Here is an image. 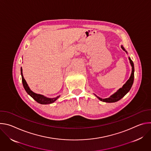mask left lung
<instances>
[{
    "mask_svg": "<svg viewBox=\"0 0 151 151\" xmlns=\"http://www.w3.org/2000/svg\"><path fill=\"white\" fill-rule=\"evenodd\" d=\"M121 48L125 51V52L127 54H128L127 51L125 50V48H124V47L122 45H121ZM129 60H130V63L131 64V66L132 67V74L130 75V78H129L127 81L125 82V84H124V85L122 87L119 88V90H118L115 93H114L112 95H111L108 98H106V99H101L99 97H98L97 96H96V94H94L100 101H103V102H106V103H114L116 101H119L120 99H121L125 95H126L129 91L130 90L133 83V81H134V63L133 62V61L131 60L130 57H128Z\"/></svg>",
    "mask_w": 151,
    "mask_h": 151,
    "instance_id": "8db88e82",
    "label": "left lung"
}]
</instances>
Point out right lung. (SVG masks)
Returning a JSON list of instances; mask_svg holds the SVG:
<instances>
[{"instance_id":"right-lung-1","label":"right lung","mask_w":151,"mask_h":151,"mask_svg":"<svg viewBox=\"0 0 151 151\" xmlns=\"http://www.w3.org/2000/svg\"><path fill=\"white\" fill-rule=\"evenodd\" d=\"M21 78H22V82H23V85L24 90H26L27 93L29 96H30L37 103H39L40 104H51V103H54V101H55L60 97V96H58L56 97L49 98V97H46L44 95H42V94H36V93L33 92L30 90V88H29L27 82L26 81V80L24 78V76H23V75L22 68H21Z\"/></svg>"}]
</instances>
